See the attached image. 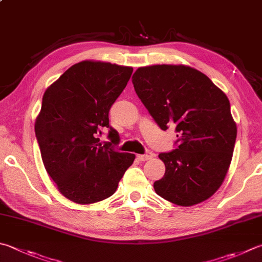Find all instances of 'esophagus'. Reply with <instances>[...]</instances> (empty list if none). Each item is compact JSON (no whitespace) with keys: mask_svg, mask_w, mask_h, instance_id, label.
<instances>
[{"mask_svg":"<svg viewBox=\"0 0 262 262\" xmlns=\"http://www.w3.org/2000/svg\"><path fill=\"white\" fill-rule=\"evenodd\" d=\"M137 159L139 160V161H141V162H144V161L150 160L151 156L150 155H141V154H139V155H137Z\"/></svg>","mask_w":262,"mask_h":262,"instance_id":"obj_1","label":"esophagus"}]
</instances>
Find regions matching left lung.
I'll return each mask as SVG.
<instances>
[{"mask_svg": "<svg viewBox=\"0 0 262 262\" xmlns=\"http://www.w3.org/2000/svg\"><path fill=\"white\" fill-rule=\"evenodd\" d=\"M138 97L162 130L176 124L177 149L162 152L165 165L157 195L179 206L204 202L228 172L237 127L225 92L187 65L139 67L132 76Z\"/></svg>", "mask_w": 262, "mask_h": 262, "instance_id": "1", "label": "left lung"}]
</instances>
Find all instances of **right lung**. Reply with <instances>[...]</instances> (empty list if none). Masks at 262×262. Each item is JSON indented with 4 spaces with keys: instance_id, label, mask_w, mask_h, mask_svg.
<instances>
[{
    "instance_id": "1",
    "label": "right lung",
    "mask_w": 262,
    "mask_h": 262,
    "mask_svg": "<svg viewBox=\"0 0 262 262\" xmlns=\"http://www.w3.org/2000/svg\"><path fill=\"white\" fill-rule=\"evenodd\" d=\"M133 68L83 60L49 86L35 121V135L44 167L58 190L76 204H92L112 196L135 154L117 151L98 136L110 126L108 113L124 90Z\"/></svg>"
}]
</instances>
